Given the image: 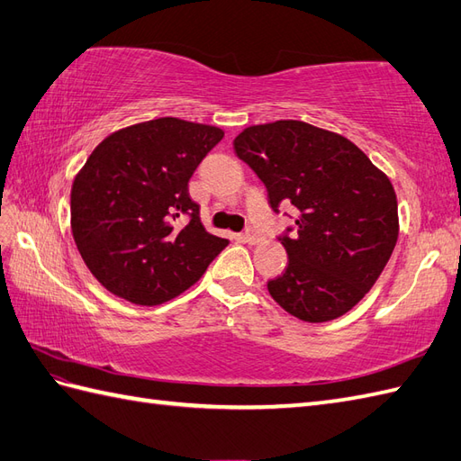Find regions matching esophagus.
<instances>
[{
	"mask_svg": "<svg viewBox=\"0 0 461 461\" xmlns=\"http://www.w3.org/2000/svg\"><path fill=\"white\" fill-rule=\"evenodd\" d=\"M242 240L244 242H249V244H258L262 240V237L258 232H252V230H249L246 234H242Z\"/></svg>",
	"mask_w": 461,
	"mask_h": 461,
	"instance_id": "1",
	"label": "esophagus"
}]
</instances>
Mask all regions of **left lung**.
Masks as SVG:
<instances>
[{
  "label": "left lung",
  "mask_w": 461,
  "mask_h": 461,
  "mask_svg": "<svg viewBox=\"0 0 461 461\" xmlns=\"http://www.w3.org/2000/svg\"><path fill=\"white\" fill-rule=\"evenodd\" d=\"M232 146L276 212L282 203L297 209L294 239H279L289 262L267 282L269 295L305 322L342 317L374 287L397 244L389 177L342 134L303 121L249 127Z\"/></svg>",
  "instance_id": "obj_1"
}]
</instances>
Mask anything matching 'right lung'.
Listing matches in <instances>:
<instances>
[{
  "instance_id": "add662e5",
  "label": "right lung",
  "mask_w": 461,
  "mask_h": 461,
  "mask_svg": "<svg viewBox=\"0 0 461 461\" xmlns=\"http://www.w3.org/2000/svg\"><path fill=\"white\" fill-rule=\"evenodd\" d=\"M222 129L160 117L109 134L74 177L72 234L89 272L134 305H162L205 274L227 239L205 230L189 177Z\"/></svg>"
}]
</instances>
